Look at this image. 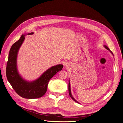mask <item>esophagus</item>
Returning a JSON list of instances; mask_svg holds the SVG:
<instances>
[{"label":"esophagus","instance_id":"1","mask_svg":"<svg viewBox=\"0 0 123 123\" xmlns=\"http://www.w3.org/2000/svg\"><path fill=\"white\" fill-rule=\"evenodd\" d=\"M64 67H65V68H69V66H68V65L67 64L65 65V66H64Z\"/></svg>","mask_w":123,"mask_h":123}]
</instances>
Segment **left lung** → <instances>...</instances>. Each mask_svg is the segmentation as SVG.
Returning <instances> with one entry per match:
<instances>
[{
  "instance_id": "1",
  "label": "left lung",
  "mask_w": 123,
  "mask_h": 123,
  "mask_svg": "<svg viewBox=\"0 0 123 123\" xmlns=\"http://www.w3.org/2000/svg\"><path fill=\"white\" fill-rule=\"evenodd\" d=\"M104 47H105V48H106L107 50H109L110 51V52L112 54V55H113V53L110 50V49H109V48H108L107 46H106V45H104ZM68 92H69V96H70V97L72 98V99H73V100H74L75 102H77V103H79L78 101H77L73 97V95H72V94H71V89H70V80H69V81H68Z\"/></svg>"
}]
</instances>
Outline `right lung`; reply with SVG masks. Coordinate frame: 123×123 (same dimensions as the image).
Returning <instances> with one entry per match:
<instances>
[{
	"instance_id": "add662e5",
	"label": "right lung",
	"mask_w": 123,
	"mask_h": 123,
	"mask_svg": "<svg viewBox=\"0 0 123 123\" xmlns=\"http://www.w3.org/2000/svg\"><path fill=\"white\" fill-rule=\"evenodd\" d=\"M33 34V32L29 33L27 35ZM26 35H22L10 49L6 69V77L13 89L19 96L27 99L38 98L45 94L49 81L57 72L62 70L63 65L57 64L50 68L35 80L28 81L25 80L19 74L17 59L19 49L25 40Z\"/></svg>"
}]
</instances>
